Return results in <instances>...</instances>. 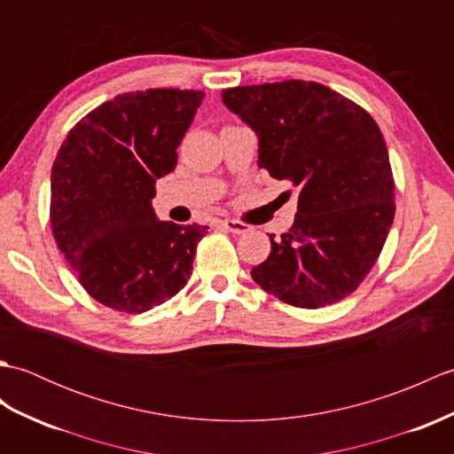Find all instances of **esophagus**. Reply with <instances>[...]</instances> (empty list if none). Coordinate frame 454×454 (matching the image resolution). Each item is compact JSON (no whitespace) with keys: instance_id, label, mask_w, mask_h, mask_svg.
<instances>
[{"instance_id":"obj_1","label":"esophagus","mask_w":454,"mask_h":454,"mask_svg":"<svg viewBox=\"0 0 454 454\" xmlns=\"http://www.w3.org/2000/svg\"><path fill=\"white\" fill-rule=\"evenodd\" d=\"M222 226H224L228 232H232V234H238V236H242V234H247L249 230H252V226H247V224H244V222H239V220H230V218H226V220H222Z\"/></svg>"}]
</instances>
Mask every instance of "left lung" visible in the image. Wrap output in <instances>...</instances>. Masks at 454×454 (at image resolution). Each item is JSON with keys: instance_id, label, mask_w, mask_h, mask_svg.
Wrapping results in <instances>:
<instances>
[{"instance_id": "8db88e82", "label": "left lung", "mask_w": 454, "mask_h": 454, "mask_svg": "<svg viewBox=\"0 0 454 454\" xmlns=\"http://www.w3.org/2000/svg\"><path fill=\"white\" fill-rule=\"evenodd\" d=\"M222 103L257 134V166L298 191V212L254 281L298 308L349 296L379 259L394 220V179L379 124L316 82L244 85Z\"/></svg>"}]
</instances>
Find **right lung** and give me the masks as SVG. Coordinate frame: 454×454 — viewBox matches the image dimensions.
I'll use <instances>...</instances> for the list:
<instances>
[{
    "instance_id": "right-lung-1",
    "label": "right lung",
    "mask_w": 454,
    "mask_h": 454,
    "mask_svg": "<svg viewBox=\"0 0 454 454\" xmlns=\"http://www.w3.org/2000/svg\"><path fill=\"white\" fill-rule=\"evenodd\" d=\"M205 93L130 91L99 105L67 132L52 166L51 224L58 247L95 301L142 314L176 296L208 226L158 220L156 181Z\"/></svg>"
}]
</instances>
